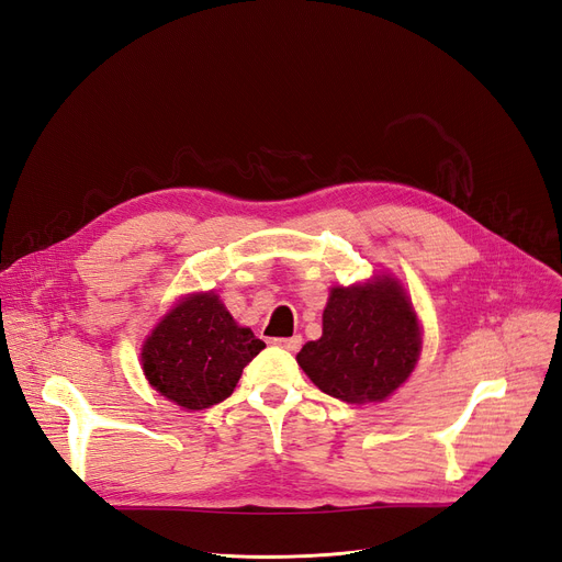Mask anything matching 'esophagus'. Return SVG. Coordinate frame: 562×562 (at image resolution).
<instances>
[{
  "label": "esophagus",
  "mask_w": 562,
  "mask_h": 562,
  "mask_svg": "<svg viewBox=\"0 0 562 562\" xmlns=\"http://www.w3.org/2000/svg\"><path fill=\"white\" fill-rule=\"evenodd\" d=\"M273 342H276V347H282L286 351H296L303 340H301V336H292V338H276Z\"/></svg>",
  "instance_id": "obj_1"
}]
</instances>
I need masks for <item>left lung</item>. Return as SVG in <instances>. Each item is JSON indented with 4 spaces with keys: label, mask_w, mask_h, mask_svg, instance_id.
<instances>
[{
    "label": "left lung",
    "mask_w": 562,
    "mask_h": 562,
    "mask_svg": "<svg viewBox=\"0 0 562 562\" xmlns=\"http://www.w3.org/2000/svg\"><path fill=\"white\" fill-rule=\"evenodd\" d=\"M417 315L398 282L336 286L324 310L322 338L303 345L299 366L324 393L345 403L391 396L419 359Z\"/></svg>",
    "instance_id": "left-lung-1"
}]
</instances>
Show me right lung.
I'll use <instances>...</instances> for the list:
<instances>
[{"mask_svg": "<svg viewBox=\"0 0 562 562\" xmlns=\"http://www.w3.org/2000/svg\"><path fill=\"white\" fill-rule=\"evenodd\" d=\"M266 345L240 328L215 294L180 301L143 345L148 382L184 409H203L234 393L243 368Z\"/></svg>", "mask_w": 562, "mask_h": 562, "instance_id": "right-lung-1", "label": "right lung"}]
</instances>
